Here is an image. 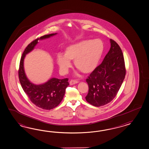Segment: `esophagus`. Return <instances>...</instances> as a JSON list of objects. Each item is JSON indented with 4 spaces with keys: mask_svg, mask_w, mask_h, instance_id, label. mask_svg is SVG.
Returning a JSON list of instances; mask_svg holds the SVG:
<instances>
[{
    "mask_svg": "<svg viewBox=\"0 0 149 149\" xmlns=\"http://www.w3.org/2000/svg\"><path fill=\"white\" fill-rule=\"evenodd\" d=\"M77 83H79V82L77 81L74 80H72L70 81V82H69L70 85H75V84H77Z\"/></svg>",
    "mask_w": 149,
    "mask_h": 149,
    "instance_id": "esophagus-1",
    "label": "esophagus"
}]
</instances>
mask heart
<instances>
[{
  "label": "heart",
  "instance_id": "1",
  "mask_svg": "<svg viewBox=\"0 0 149 149\" xmlns=\"http://www.w3.org/2000/svg\"><path fill=\"white\" fill-rule=\"evenodd\" d=\"M104 52V44L98 39L85 40L71 44L64 50V55L58 54L56 63L61 72L68 73L74 60L76 68L84 73L93 72L97 68Z\"/></svg>",
  "mask_w": 149,
  "mask_h": 149
}]
</instances>
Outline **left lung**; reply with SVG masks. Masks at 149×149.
<instances>
[{
  "label": "left lung",
  "mask_w": 149,
  "mask_h": 149,
  "mask_svg": "<svg viewBox=\"0 0 149 149\" xmlns=\"http://www.w3.org/2000/svg\"><path fill=\"white\" fill-rule=\"evenodd\" d=\"M111 48L102 62L93 72L86 82L88 85L86 100L100 107L107 104L116 97L126 74L124 56L120 47L110 39Z\"/></svg>",
  "instance_id": "obj_1"
}]
</instances>
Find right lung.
Returning a JSON list of instances; mask_svg holds the SVG:
<instances>
[{
	"instance_id": "right-lung-1",
	"label": "right lung",
	"mask_w": 149,
	"mask_h": 149,
	"mask_svg": "<svg viewBox=\"0 0 149 149\" xmlns=\"http://www.w3.org/2000/svg\"><path fill=\"white\" fill-rule=\"evenodd\" d=\"M57 33H51L32 41L25 49L20 58L18 76L20 84L30 100L33 104L40 109L50 110L60 104L64 97L65 89L68 86V79L52 78L40 85H35L29 80L24 68V60L26 55L31 52L38 43V40L49 38Z\"/></svg>"
}]
</instances>
